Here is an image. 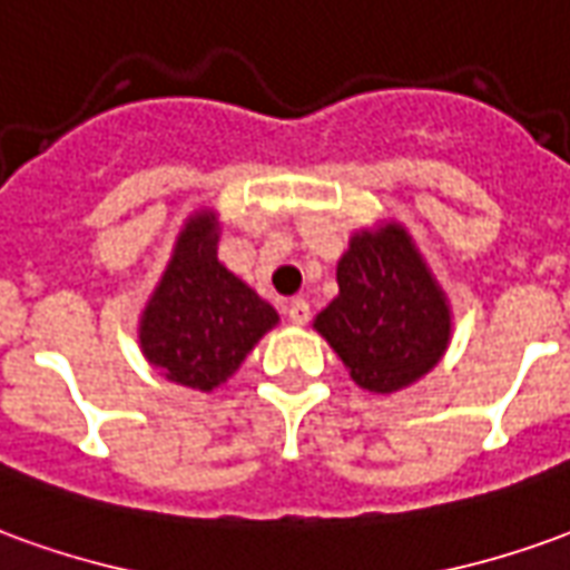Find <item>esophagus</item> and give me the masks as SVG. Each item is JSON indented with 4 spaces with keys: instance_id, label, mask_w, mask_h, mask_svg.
<instances>
[{
    "instance_id": "1",
    "label": "esophagus",
    "mask_w": 570,
    "mask_h": 570,
    "mask_svg": "<svg viewBox=\"0 0 570 570\" xmlns=\"http://www.w3.org/2000/svg\"><path fill=\"white\" fill-rule=\"evenodd\" d=\"M286 314H289V321L293 324H308V317H312V305L305 302V298H293L289 305H286Z\"/></svg>"
}]
</instances>
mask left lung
Returning <instances> with one entry per match:
<instances>
[{
  "instance_id": "obj_1",
  "label": "left lung",
  "mask_w": 570,
  "mask_h": 570,
  "mask_svg": "<svg viewBox=\"0 0 570 570\" xmlns=\"http://www.w3.org/2000/svg\"><path fill=\"white\" fill-rule=\"evenodd\" d=\"M336 281L340 296L314 330L361 389L392 395L438 367L453 336L451 302L401 222L354 230Z\"/></svg>"
}]
</instances>
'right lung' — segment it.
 <instances>
[{
  "mask_svg": "<svg viewBox=\"0 0 570 570\" xmlns=\"http://www.w3.org/2000/svg\"><path fill=\"white\" fill-rule=\"evenodd\" d=\"M218 216L200 209L185 218L173 256L138 317V348L166 380L213 392L277 326L253 286L218 262Z\"/></svg>",
  "mask_w": 570,
  "mask_h": 570,
  "instance_id": "obj_1",
  "label": "right lung"
}]
</instances>
